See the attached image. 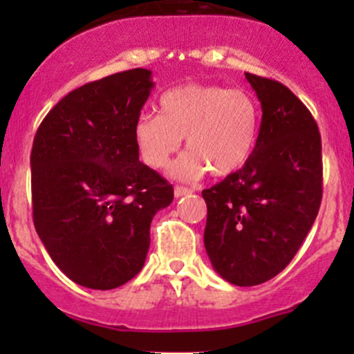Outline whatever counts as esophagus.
Returning a JSON list of instances; mask_svg holds the SVG:
<instances>
[{"mask_svg":"<svg viewBox=\"0 0 354 354\" xmlns=\"http://www.w3.org/2000/svg\"><path fill=\"white\" fill-rule=\"evenodd\" d=\"M192 188H187V187H174V197L180 198L183 197V195H190L192 194Z\"/></svg>","mask_w":354,"mask_h":354,"instance_id":"obj_1","label":"esophagus"}]
</instances>
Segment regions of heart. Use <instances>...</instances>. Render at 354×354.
Wrapping results in <instances>:
<instances>
[{
	"mask_svg": "<svg viewBox=\"0 0 354 354\" xmlns=\"http://www.w3.org/2000/svg\"><path fill=\"white\" fill-rule=\"evenodd\" d=\"M160 114L142 113L135 120L133 140L142 160L154 169L187 147L171 174L198 180L207 171L230 176L248 162L259 138L260 111L255 99L240 88L187 84L160 95Z\"/></svg>",
	"mask_w": 354,
	"mask_h": 354,
	"instance_id": "heart-1",
	"label": "heart"
}]
</instances>
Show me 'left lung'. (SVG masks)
<instances>
[{
    "mask_svg": "<svg viewBox=\"0 0 354 354\" xmlns=\"http://www.w3.org/2000/svg\"><path fill=\"white\" fill-rule=\"evenodd\" d=\"M262 106L253 154L202 192L203 245L214 270L236 286L272 279L296 255L322 202V142L306 106L286 85L245 73Z\"/></svg>",
    "mask_w": 354,
    "mask_h": 354,
    "instance_id": "left-lung-1",
    "label": "left lung"
}]
</instances>
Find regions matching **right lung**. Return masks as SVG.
I'll return each instance as SVG.
<instances>
[{
  "mask_svg": "<svg viewBox=\"0 0 354 354\" xmlns=\"http://www.w3.org/2000/svg\"><path fill=\"white\" fill-rule=\"evenodd\" d=\"M152 71H120L65 95L42 120L30 154L32 214L53 262L73 283L114 289L142 270L157 210L173 187L138 160L135 120Z\"/></svg>",
  "mask_w": 354,
  "mask_h": 354,
  "instance_id": "right-lung-1",
  "label": "right lung"
}]
</instances>
